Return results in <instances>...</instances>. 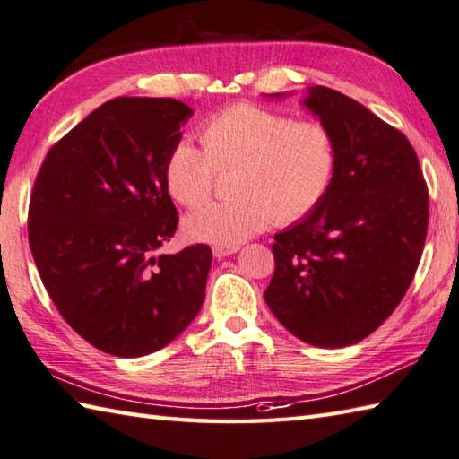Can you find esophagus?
I'll list each match as a JSON object with an SVG mask.
<instances>
[{
  "instance_id": "obj_1",
  "label": "esophagus",
  "mask_w": 459,
  "mask_h": 459,
  "mask_svg": "<svg viewBox=\"0 0 459 459\" xmlns=\"http://www.w3.org/2000/svg\"><path fill=\"white\" fill-rule=\"evenodd\" d=\"M238 251H239V246H231V247L216 246V247H213V257H216V259H223V257H228V255L238 254Z\"/></svg>"
}]
</instances>
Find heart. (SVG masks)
<instances>
[{
  "mask_svg": "<svg viewBox=\"0 0 459 459\" xmlns=\"http://www.w3.org/2000/svg\"><path fill=\"white\" fill-rule=\"evenodd\" d=\"M204 152L178 143L166 158V188L186 208L210 200L218 170L236 168L233 200L186 220L194 239L238 246L273 220L287 226L319 205L336 174V140L323 123L295 120L249 102L228 107L200 126Z\"/></svg>",
  "mask_w": 459,
  "mask_h": 459,
  "instance_id": "1",
  "label": "heart"
}]
</instances>
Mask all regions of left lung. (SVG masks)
Instances as JSON below:
<instances>
[{
  "label": "left lung",
  "mask_w": 459,
  "mask_h": 459,
  "mask_svg": "<svg viewBox=\"0 0 459 459\" xmlns=\"http://www.w3.org/2000/svg\"><path fill=\"white\" fill-rule=\"evenodd\" d=\"M303 105L333 133L339 162L325 200L275 236L265 301L297 339L341 349L377 331L412 283L428 186L408 138L360 102L316 85Z\"/></svg>",
  "instance_id": "obj_1"
}]
</instances>
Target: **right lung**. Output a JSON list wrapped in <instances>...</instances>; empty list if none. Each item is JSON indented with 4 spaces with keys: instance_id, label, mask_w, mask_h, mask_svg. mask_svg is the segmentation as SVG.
I'll return each instance as SVG.
<instances>
[{
    "instance_id": "add662e5",
    "label": "right lung",
    "mask_w": 459,
    "mask_h": 459,
    "mask_svg": "<svg viewBox=\"0 0 459 459\" xmlns=\"http://www.w3.org/2000/svg\"><path fill=\"white\" fill-rule=\"evenodd\" d=\"M194 110L176 99L118 97L51 146L30 200V247L71 329L115 357L172 342L205 297V243L156 255L178 212L164 166Z\"/></svg>"
}]
</instances>
